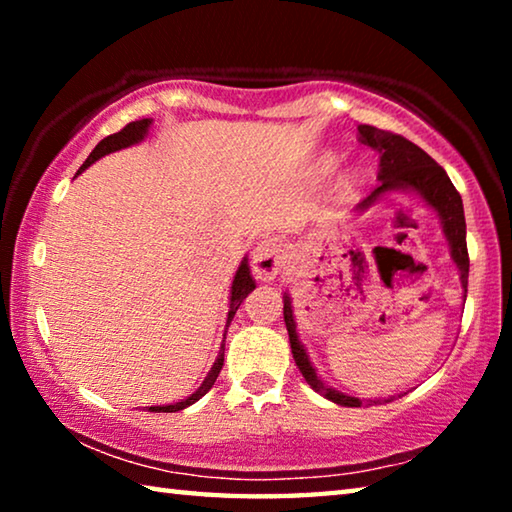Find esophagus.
<instances>
[{
	"mask_svg": "<svg viewBox=\"0 0 512 512\" xmlns=\"http://www.w3.org/2000/svg\"><path fill=\"white\" fill-rule=\"evenodd\" d=\"M250 266H253V273L259 280H273L284 266L282 241L271 237L259 241L253 250V257H250Z\"/></svg>",
	"mask_w": 512,
	"mask_h": 512,
	"instance_id": "1",
	"label": "esophagus"
}]
</instances>
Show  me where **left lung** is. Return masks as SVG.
Returning <instances> with one entry per match:
<instances>
[{
    "instance_id": "8db88e82",
    "label": "left lung",
    "mask_w": 512,
    "mask_h": 512,
    "mask_svg": "<svg viewBox=\"0 0 512 512\" xmlns=\"http://www.w3.org/2000/svg\"><path fill=\"white\" fill-rule=\"evenodd\" d=\"M359 140L379 151L377 178L381 180V185L375 189V192H370L366 198H363L359 207L370 205L379 194H384L388 189H395V187H406V189H413V192H418L431 207H436L440 219H443L445 235L449 239V246H452V257L458 264V268H461V282H463V289L467 291L470 255H467V241H465L463 201H461V194L456 192L452 180H449V176L445 173V169L440 167L431 155L424 153L420 146H415L413 142L406 140V137L395 135L391 131H381V128L361 124ZM284 323H287V329H289L293 359H296V366L300 368L302 377L307 379V384L314 388L316 393H320L336 404L361 406L359 397H350L345 393L334 391V388H329L320 381L316 368L311 366L305 348H302V343L298 341L289 296H284Z\"/></svg>"
}]
</instances>
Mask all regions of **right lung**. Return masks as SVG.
I'll return each instance as SVG.
<instances>
[{
    "mask_svg": "<svg viewBox=\"0 0 512 512\" xmlns=\"http://www.w3.org/2000/svg\"><path fill=\"white\" fill-rule=\"evenodd\" d=\"M149 126H151V119L131 121V124H126L124 128H121L119 133H112V135H108V137H103V140H101L97 146H94V151L88 155V160L83 162V167L79 169V173H81L85 167H90L92 162H97L99 158H103V155H108V153H112V151H119V149H126V146L140 142L142 137L146 135V131H149ZM253 289H255V280H253V275H250L248 262H241L239 271H237V275H235V282H232V298H230V311H228V325H230V320L235 318V314H237V309H239L241 302H244V298H246L248 293L253 291ZM223 339H225V336H223ZM223 350H225V343H223V348H221V352H219V359H216V363H214L212 370H210V375L205 377L201 388H198V391H196L194 395H189L187 400L178 402V404L151 406L149 411H158V413L183 411L185 406H189V404H194V402L201 400V397L214 386V381H216V377H219V372H221V368H223Z\"/></svg>",
    "mask_w": 512,
    "mask_h": 512,
    "instance_id": "add662e5",
    "label": "right lung"
}]
</instances>
